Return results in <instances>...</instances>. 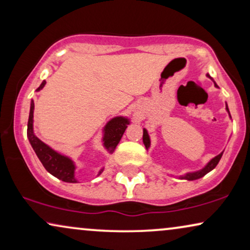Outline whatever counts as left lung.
<instances>
[{"label":"left lung","mask_w":250,"mask_h":250,"mask_svg":"<svg viewBox=\"0 0 250 250\" xmlns=\"http://www.w3.org/2000/svg\"><path fill=\"white\" fill-rule=\"evenodd\" d=\"M207 76L209 77L210 80H213V78H211V77L209 76V75H207ZM214 83H215V82H214ZM215 86L218 87L217 85H216V83H215ZM227 110H228L229 114H230V111H229L228 105H227ZM143 143H145V146H146V149H148L149 146H150V138H149V134H148V132H146V128H143ZM222 155H223V152H221L220 155H217L216 157H214V158L211 159L210 162L208 163L207 165L205 166L203 169L198 170V172L187 173L186 175L181 176V179H184V180H188V181H193V180H198V179H200V177L205 176V175H206L207 173H209L211 169H214L215 167H216V165L218 164V162H220V159L222 158Z\"/></svg>","instance_id":"1"}]
</instances>
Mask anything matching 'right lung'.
I'll return each mask as SVG.
<instances>
[{
    "label": "right lung",
    "instance_id": "1",
    "mask_svg": "<svg viewBox=\"0 0 250 250\" xmlns=\"http://www.w3.org/2000/svg\"><path fill=\"white\" fill-rule=\"evenodd\" d=\"M45 85V81L42 82L40 87L36 91L42 90ZM33 118H34V101L30 102V111L28 124H27V136L32 145L34 151L36 156L39 157L41 163L43 164L45 168L50 174L56 176L63 182L68 183H76L77 180L75 179V165L73 160L68 157L61 155V153L54 151L49 146L41 141V140L35 136L33 131ZM129 124V121L125 117H115L111 121L107 123L104 126V146L109 152H114L116 146L121 141L123 134H124L126 127ZM102 168L99 172V175L102 173Z\"/></svg>",
    "mask_w": 250,
    "mask_h": 250
}]
</instances>
